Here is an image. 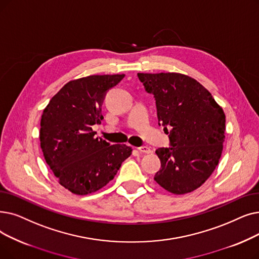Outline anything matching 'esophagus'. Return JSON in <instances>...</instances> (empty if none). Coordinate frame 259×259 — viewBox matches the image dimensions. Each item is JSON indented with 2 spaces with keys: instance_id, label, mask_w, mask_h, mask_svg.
Returning <instances> with one entry per match:
<instances>
[{
  "instance_id": "34e87169",
  "label": "esophagus",
  "mask_w": 259,
  "mask_h": 259,
  "mask_svg": "<svg viewBox=\"0 0 259 259\" xmlns=\"http://www.w3.org/2000/svg\"><path fill=\"white\" fill-rule=\"evenodd\" d=\"M138 149L142 153H151V148L148 147V146H142V147H139Z\"/></svg>"
}]
</instances>
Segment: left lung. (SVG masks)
Instances as JSON below:
<instances>
[{
    "instance_id": "1",
    "label": "left lung",
    "mask_w": 259,
    "mask_h": 259,
    "mask_svg": "<svg viewBox=\"0 0 259 259\" xmlns=\"http://www.w3.org/2000/svg\"><path fill=\"white\" fill-rule=\"evenodd\" d=\"M138 77L153 94L159 125L169 134L170 147L155 151L161 161L155 182L175 195L194 192L219 163L226 138L224 112L207 90L187 75L139 73Z\"/></svg>"
}]
</instances>
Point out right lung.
I'll list each match as a JSON object with an SVG mask.
<instances>
[{
  "label": "right lung",
  "mask_w": 259,
  "mask_h": 259,
  "mask_svg": "<svg viewBox=\"0 0 259 259\" xmlns=\"http://www.w3.org/2000/svg\"><path fill=\"white\" fill-rule=\"evenodd\" d=\"M125 75H91L71 80L43 110L40 145L59 184L75 195L97 192L113 180L132 149L95 138L106 93Z\"/></svg>",
  "instance_id": "obj_1"
}]
</instances>
